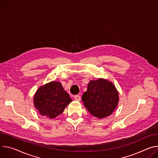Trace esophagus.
<instances>
[{"mask_svg":"<svg viewBox=\"0 0 158 158\" xmlns=\"http://www.w3.org/2000/svg\"><path fill=\"white\" fill-rule=\"evenodd\" d=\"M74 99H75V100H77V101H80V100H81V97H80V95H75V96L74 97Z\"/></svg>","mask_w":158,"mask_h":158,"instance_id":"esophagus-1","label":"esophagus"}]
</instances>
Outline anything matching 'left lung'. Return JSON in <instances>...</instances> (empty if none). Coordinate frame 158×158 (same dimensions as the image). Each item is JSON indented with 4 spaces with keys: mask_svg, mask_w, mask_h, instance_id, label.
Here are the masks:
<instances>
[{
    "mask_svg": "<svg viewBox=\"0 0 158 158\" xmlns=\"http://www.w3.org/2000/svg\"><path fill=\"white\" fill-rule=\"evenodd\" d=\"M81 100L84 106L93 116L103 118L113 113L119 102V97L112 81L98 78L89 81Z\"/></svg>",
    "mask_w": 158,
    "mask_h": 158,
    "instance_id": "obj_1",
    "label": "left lung"
}]
</instances>
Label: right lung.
Instances as JSON below:
<instances>
[{"label": "right lung", "mask_w": 158, "mask_h": 158, "mask_svg": "<svg viewBox=\"0 0 158 158\" xmlns=\"http://www.w3.org/2000/svg\"><path fill=\"white\" fill-rule=\"evenodd\" d=\"M72 101L59 81H52L40 86L34 96V106L40 115L54 118Z\"/></svg>", "instance_id": "obj_1"}]
</instances>
